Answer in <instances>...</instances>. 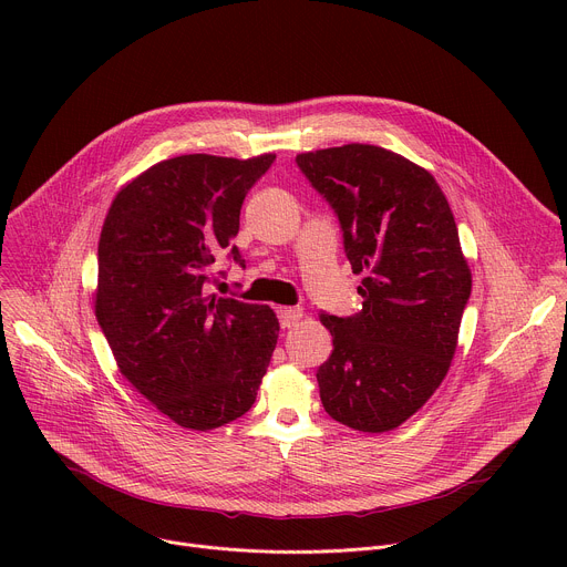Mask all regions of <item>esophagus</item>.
Segmentation results:
<instances>
[{
    "mask_svg": "<svg viewBox=\"0 0 567 567\" xmlns=\"http://www.w3.org/2000/svg\"><path fill=\"white\" fill-rule=\"evenodd\" d=\"M278 318H280V326L289 330L302 318V309L300 307H278Z\"/></svg>",
    "mask_w": 567,
    "mask_h": 567,
    "instance_id": "obj_1",
    "label": "esophagus"
}]
</instances>
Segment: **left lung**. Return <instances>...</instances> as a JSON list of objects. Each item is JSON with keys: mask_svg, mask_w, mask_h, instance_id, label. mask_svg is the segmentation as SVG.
<instances>
[{"mask_svg": "<svg viewBox=\"0 0 567 567\" xmlns=\"http://www.w3.org/2000/svg\"><path fill=\"white\" fill-rule=\"evenodd\" d=\"M334 208L363 309L320 313L334 350L316 372L326 413L363 433L415 415L449 372L471 271L433 175L385 147L350 143L296 156Z\"/></svg>", "mask_w": 567, "mask_h": 567, "instance_id": "left-lung-1", "label": "left lung"}]
</instances>
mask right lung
I'll list each match as a JSON object with an SVG mask.
<instances>
[{
	"instance_id": "add662e5",
	"label": "right lung",
	"mask_w": 567,
	"mask_h": 567,
	"mask_svg": "<svg viewBox=\"0 0 567 567\" xmlns=\"http://www.w3.org/2000/svg\"><path fill=\"white\" fill-rule=\"evenodd\" d=\"M276 154H182L114 197L99 241L96 318L121 374L190 431L245 415L278 343L269 305L208 296L215 262L245 267L233 237Z\"/></svg>"
}]
</instances>
